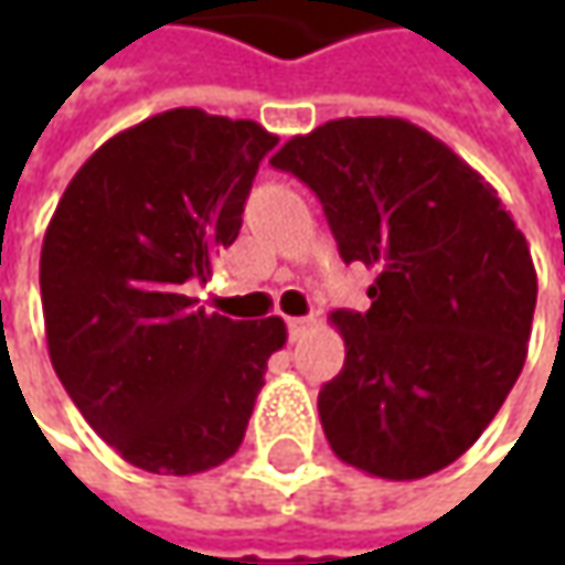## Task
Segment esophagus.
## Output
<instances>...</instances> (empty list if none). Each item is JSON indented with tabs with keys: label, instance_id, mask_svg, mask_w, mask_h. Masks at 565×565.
<instances>
[{
	"label": "esophagus",
	"instance_id": "34e87169",
	"mask_svg": "<svg viewBox=\"0 0 565 565\" xmlns=\"http://www.w3.org/2000/svg\"><path fill=\"white\" fill-rule=\"evenodd\" d=\"M311 327V317H289V337L298 339Z\"/></svg>",
	"mask_w": 565,
	"mask_h": 565
}]
</instances>
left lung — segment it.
<instances>
[{
    "label": "left lung",
    "instance_id": "8db88e82",
    "mask_svg": "<svg viewBox=\"0 0 565 565\" xmlns=\"http://www.w3.org/2000/svg\"><path fill=\"white\" fill-rule=\"evenodd\" d=\"M270 163L320 198L342 260L377 270L364 315L333 311L345 364L317 396L333 452L386 481L456 462L529 355L525 235L462 157L405 119H333Z\"/></svg>",
    "mask_w": 565,
    "mask_h": 565
}]
</instances>
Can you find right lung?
Wrapping results in <instances>:
<instances>
[{
    "mask_svg": "<svg viewBox=\"0 0 565 565\" xmlns=\"http://www.w3.org/2000/svg\"><path fill=\"white\" fill-rule=\"evenodd\" d=\"M276 135L250 119L169 109L125 128L68 182L40 250L55 374L125 462L198 475L245 440L279 317L206 315L185 295L238 238Z\"/></svg>",
    "mask_w": 565,
    "mask_h": 565,
    "instance_id": "obj_1",
    "label": "right lung"
}]
</instances>
